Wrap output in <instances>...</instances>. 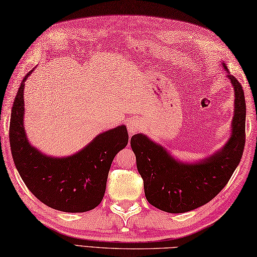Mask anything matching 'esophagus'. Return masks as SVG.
Segmentation results:
<instances>
[{"mask_svg":"<svg viewBox=\"0 0 257 257\" xmlns=\"http://www.w3.org/2000/svg\"><path fill=\"white\" fill-rule=\"evenodd\" d=\"M139 129H140V123L136 119L130 120V121L128 122V132H129L130 136L137 133Z\"/></svg>","mask_w":257,"mask_h":257,"instance_id":"34e87169","label":"esophagus"}]
</instances>
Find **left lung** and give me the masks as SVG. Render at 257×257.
Here are the masks:
<instances>
[{"mask_svg": "<svg viewBox=\"0 0 257 257\" xmlns=\"http://www.w3.org/2000/svg\"><path fill=\"white\" fill-rule=\"evenodd\" d=\"M234 89L231 137L214 155L194 163L178 161L145 135H134L130 145L151 205L169 213L192 211L220 193L235 171L245 146L246 105L242 85L223 63Z\"/></svg>", "mask_w": 257, "mask_h": 257, "instance_id": "obj_1", "label": "left lung"}]
</instances>
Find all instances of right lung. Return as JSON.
I'll list each match as a JSON object with an SVG mask.
<instances>
[{"instance_id":"obj_1","label":"right lung","mask_w":257,"mask_h":257,"mask_svg":"<svg viewBox=\"0 0 257 257\" xmlns=\"http://www.w3.org/2000/svg\"><path fill=\"white\" fill-rule=\"evenodd\" d=\"M13 102L10 122L11 152L20 176L36 198L47 206L69 213L87 212L100 203L114 156L128 144L125 125L99 134L77 154L48 157L27 140L24 129V81Z\"/></svg>"}]
</instances>
